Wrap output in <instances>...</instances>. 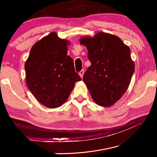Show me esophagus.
<instances>
[{
  "label": "esophagus",
  "mask_w": 157,
  "mask_h": 157,
  "mask_svg": "<svg viewBox=\"0 0 157 157\" xmlns=\"http://www.w3.org/2000/svg\"><path fill=\"white\" fill-rule=\"evenodd\" d=\"M84 73V70H82V71H79V76L81 77L82 78H83Z\"/></svg>",
  "instance_id": "1"
}]
</instances>
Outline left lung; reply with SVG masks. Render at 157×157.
Instances as JSON below:
<instances>
[{
  "instance_id": "obj_1",
  "label": "left lung",
  "mask_w": 157,
  "mask_h": 157,
  "mask_svg": "<svg viewBox=\"0 0 157 157\" xmlns=\"http://www.w3.org/2000/svg\"><path fill=\"white\" fill-rule=\"evenodd\" d=\"M80 44L86 46L91 63L83 81L95 102L110 107L126 92L134 72L129 48L118 36L105 33L82 37Z\"/></svg>"
}]
</instances>
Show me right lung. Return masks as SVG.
<instances>
[{"mask_svg":"<svg viewBox=\"0 0 157 157\" xmlns=\"http://www.w3.org/2000/svg\"><path fill=\"white\" fill-rule=\"evenodd\" d=\"M68 44L55 33H50L32 47L25 62L28 89L47 107L62 105L75 82L82 80L75 72L73 59L67 55Z\"/></svg>","mask_w":157,"mask_h":157,"instance_id":"1","label":"right lung"}]
</instances>
